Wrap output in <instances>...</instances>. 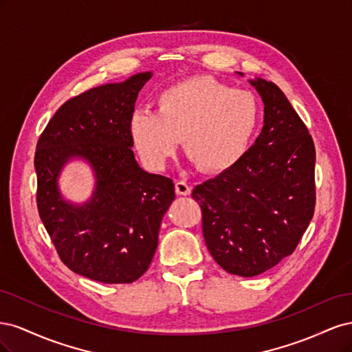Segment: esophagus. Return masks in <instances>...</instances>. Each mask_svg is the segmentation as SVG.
Returning a JSON list of instances; mask_svg holds the SVG:
<instances>
[{
    "label": "esophagus",
    "instance_id": "obj_1",
    "mask_svg": "<svg viewBox=\"0 0 352 352\" xmlns=\"http://www.w3.org/2000/svg\"><path fill=\"white\" fill-rule=\"evenodd\" d=\"M175 189H176V194H177V195L186 197V195L190 194V186L185 182V180H176Z\"/></svg>",
    "mask_w": 352,
    "mask_h": 352
}]
</instances>
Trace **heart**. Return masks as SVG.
I'll use <instances>...</instances> for the list:
<instances>
[{
    "instance_id": "1",
    "label": "heart",
    "mask_w": 352,
    "mask_h": 352,
    "mask_svg": "<svg viewBox=\"0 0 352 352\" xmlns=\"http://www.w3.org/2000/svg\"><path fill=\"white\" fill-rule=\"evenodd\" d=\"M260 122L261 105L252 92L189 78L160 92L155 111H135L131 135L150 167H163L184 140L186 155L201 172L221 173L247 154Z\"/></svg>"
}]
</instances>
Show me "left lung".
<instances>
[{
	"mask_svg": "<svg viewBox=\"0 0 352 352\" xmlns=\"http://www.w3.org/2000/svg\"><path fill=\"white\" fill-rule=\"evenodd\" d=\"M242 76V73H239ZM264 126L241 162L194 188L211 257L252 278L291 255L316 207V148L307 126L273 82L250 80Z\"/></svg>",
	"mask_w": 352,
	"mask_h": 352,
	"instance_id": "obj_1",
	"label": "left lung"
}]
</instances>
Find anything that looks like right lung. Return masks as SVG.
<instances>
[{
	"label": "right lung",
	"instance_id": "add662e5",
	"mask_svg": "<svg viewBox=\"0 0 352 352\" xmlns=\"http://www.w3.org/2000/svg\"><path fill=\"white\" fill-rule=\"evenodd\" d=\"M151 72L107 83L66 101L41 133L35 153L39 217L67 267L101 283H132L148 270L164 212L175 199L170 177L136 163L131 119ZM88 161L96 189L82 206L60 197L56 179L70 157Z\"/></svg>",
	"mask_w": 352,
	"mask_h": 352
}]
</instances>
